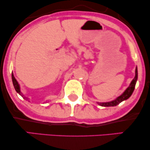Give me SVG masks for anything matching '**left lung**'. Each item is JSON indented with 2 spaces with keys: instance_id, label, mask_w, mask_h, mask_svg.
Wrapping results in <instances>:
<instances>
[{
  "instance_id": "1",
  "label": "left lung",
  "mask_w": 150,
  "mask_h": 150,
  "mask_svg": "<svg viewBox=\"0 0 150 150\" xmlns=\"http://www.w3.org/2000/svg\"><path fill=\"white\" fill-rule=\"evenodd\" d=\"M137 78H138V71H137V67L136 69H135V76L134 78V79H133L132 82L130 83V86L127 88L126 91H125L122 95L119 96V97L117 98L115 100H112L111 102H98V104L102 106H117V104L124 101V100L128 99V98L131 96V95L132 94L133 91H134L135 85H136V83L137 81Z\"/></svg>"
}]
</instances>
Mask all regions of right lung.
Returning <instances> with one entry per match:
<instances>
[{
	"label": "right lung",
	"mask_w": 150,
	"mask_h": 150,
	"mask_svg": "<svg viewBox=\"0 0 150 150\" xmlns=\"http://www.w3.org/2000/svg\"><path fill=\"white\" fill-rule=\"evenodd\" d=\"M11 78H12V82H13V85L14 86V88H15L16 91H17V93H19L20 95L22 96V97H23L24 99H26V97H24V96L22 95V93H21V91H20V85H19V84H18V81H16V79H15V77H14L13 72H12V74H11ZM26 99H27V98H26Z\"/></svg>",
	"instance_id": "right-lung-1"
}]
</instances>
